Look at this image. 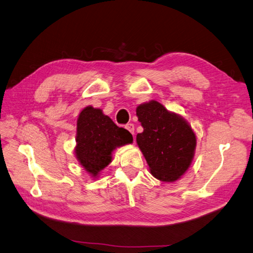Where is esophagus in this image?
Segmentation results:
<instances>
[{"instance_id": "obj_1", "label": "esophagus", "mask_w": 253, "mask_h": 253, "mask_svg": "<svg viewBox=\"0 0 253 253\" xmlns=\"http://www.w3.org/2000/svg\"><path fill=\"white\" fill-rule=\"evenodd\" d=\"M126 128L127 129V131L131 133L132 135H134V129H135V126H134V125L133 124H127L126 126Z\"/></svg>"}]
</instances>
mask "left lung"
Masks as SVG:
<instances>
[{
	"label": "left lung",
	"instance_id": "8db88e82",
	"mask_svg": "<svg viewBox=\"0 0 253 253\" xmlns=\"http://www.w3.org/2000/svg\"><path fill=\"white\" fill-rule=\"evenodd\" d=\"M136 116L143 127L136 142L151 174L165 182L180 179L192 164L196 149V135L189 122L156 100L139 104Z\"/></svg>",
	"mask_w": 253,
	"mask_h": 253
}]
</instances>
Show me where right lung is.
Here are the masks:
<instances>
[{
  "label": "right lung",
  "mask_w": 253,
  "mask_h": 253,
  "mask_svg": "<svg viewBox=\"0 0 253 253\" xmlns=\"http://www.w3.org/2000/svg\"><path fill=\"white\" fill-rule=\"evenodd\" d=\"M132 142V134L115 125L101 109L88 105L80 112L74 154L89 177L97 179L112 163L113 152Z\"/></svg>",
  "instance_id": "add662e5"
}]
</instances>
